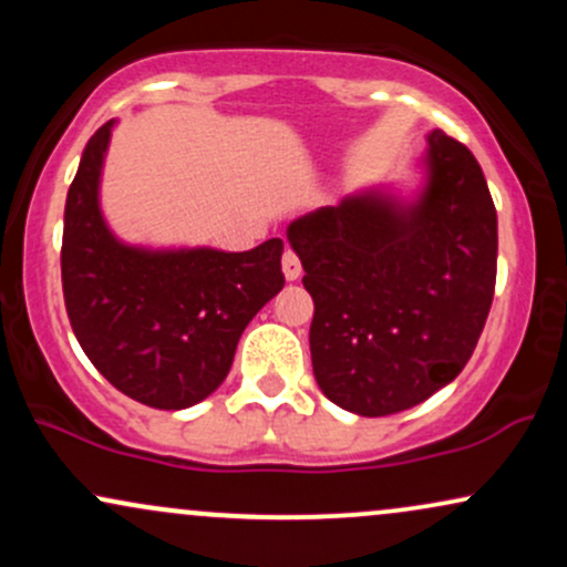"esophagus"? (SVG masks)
I'll return each instance as SVG.
<instances>
[{
    "instance_id": "esophagus-1",
    "label": "esophagus",
    "mask_w": 567,
    "mask_h": 567,
    "mask_svg": "<svg viewBox=\"0 0 567 567\" xmlns=\"http://www.w3.org/2000/svg\"><path fill=\"white\" fill-rule=\"evenodd\" d=\"M282 271H285V279H290V282L292 279L301 277V261H298V256L290 250V247L285 250V256H282Z\"/></svg>"
}]
</instances>
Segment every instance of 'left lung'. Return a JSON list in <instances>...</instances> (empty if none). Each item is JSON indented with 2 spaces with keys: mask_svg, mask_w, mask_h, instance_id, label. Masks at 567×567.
<instances>
[{
  "mask_svg": "<svg viewBox=\"0 0 567 567\" xmlns=\"http://www.w3.org/2000/svg\"><path fill=\"white\" fill-rule=\"evenodd\" d=\"M424 184L349 194L288 226L315 298L311 365L322 394L379 419L424 402L470 362L496 288L498 218L483 167L442 130Z\"/></svg>",
  "mask_w": 567,
  "mask_h": 567,
  "instance_id": "left-lung-1",
  "label": "left lung"
}]
</instances>
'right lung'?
Segmentation results:
<instances>
[{"mask_svg": "<svg viewBox=\"0 0 567 567\" xmlns=\"http://www.w3.org/2000/svg\"><path fill=\"white\" fill-rule=\"evenodd\" d=\"M114 120L84 146L63 213L61 277L76 341L112 386L184 410L229 375L239 336L282 290V239L245 252L143 247L109 229L101 175Z\"/></svg>", "mask_w": 567, "mask_h": 567, "instance_id": "1", "label": "right lung"}]
</instances>
